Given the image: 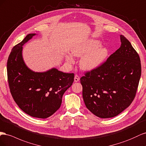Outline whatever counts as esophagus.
<instances>
[{"mask_svg": "<svg viewBox=\"0 0 146 146\" xmlns=\"http://www.w3.org/2000/svg\"><path fill=\"white\" fill-rule=\"evenodd\" d=\"M80 80V76H78V74H75V76H74V82H78Z\"/></svg>", "mask_w": 146, "mask_h": 146, "instance_id": "34e87169", "label": "esophagus"}]
</instances>
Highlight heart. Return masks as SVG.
I'll return each instance as SVG.
<instances>
[{
	"instance_id": "obj_1",
	"label": "heart",
	"mask_w": 146,
	"mask_h": 146,
	"mask_svg": "<svg viewBox=\"0 0 146 146\" xmlns=\"http://www.w3.org/2000/svg\"><path fill=\"white\" fill-rule=\"evenodd\" d=\"M101 43L97 40H88L80 43L72 48V52L74 56L80 57V67L84 70H92L97 68L105 60L108 56V50L105 47H100ZM66 60L70 63L74 62L73 56L68 54Z\"/></svg>"
}]
</instances>
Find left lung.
I'll use <instances>...</instances> for the list:
<instances>
[{
	"mask_svg": "<svg viewBox=\"0 0 146 146\" xmlns=\"http://www.w3.org/2000/svg\"><path fill=\"white\" fill-rule=\"evenodd\" d=\"M121 46L102 65L80 79L86 106L98 117H115L134 100L141 74L140 58L120 35Z\"/></svg>",
	"mask_w": 146,
	"mask_h": 146,
	"instance_id": "left-lung-1",
	"label": "left lung"
}]
</instances>
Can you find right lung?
Instances as JSON below:
<instances>
[{"mask_svg": "<svg viewBox=\"0 0 146 146\" xmlns=\"http://www.w3.org/2000/svg\"><path fill=\"white\" fill-rule=\"evenodd\" d=\"M35 35L28 34L12 49L7 60L8 82L21 110L32 117L46 119L59 109L62 96L72 85L74 74L56 68L38 73L27 67L23 59V46Z\"/></svg>", "mask_w": 146, "mask_h": 146, "instance_id": "1", "label": "right lung"}]
</instances>
